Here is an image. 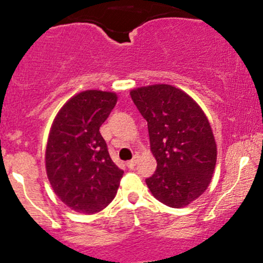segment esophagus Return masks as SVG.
<instances>
[{
	"mask_svg": "<svg viewBox=\"0 0 263 263\" xmlns=\"http://www.w3.org/2000/svg\"><path fill=\"white\" fill-rule=\"evenodd\" d=\"M137 161H138V156L135 155L134 158H132L131 161H128V162H127V167H129V168H134V167L136 166Z\"/></svg>",
	"mask_w": 263,
	"mask_h": 263,
	"instance_id": "obj_1",
	"label": "esophagus"
}]
</instances>
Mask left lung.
<instances>
[{"label": "left lung", "mask_w": 263, "mask_h": 263, "mask_svg": "<svg viewBox=\"0 0 263 263\" xmlns=\"http://www.w3.org/2000/svg\"><path fill=\"white\" fill-rule=\"evenodd\" d=\"M147 121L157 168L146 178L149 191L174 209L206 191L217 160L215 137L202 108L180 88L152 85L129 92Z\"/></svg>", "instance_id": "8db88e82"}]
</instances>
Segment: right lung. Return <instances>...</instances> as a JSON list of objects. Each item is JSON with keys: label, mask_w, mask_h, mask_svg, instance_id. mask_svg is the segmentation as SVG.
Returning <instances> with one entry per match:
<instances>
[{"label": "right lung", "mask_w": 263, "mask_h": 263, "mask_svg": "<svg viewBox=\"0 0 263 263\" xmlns=\"http://www.w3.org/2000/svg\"><path fill=\"white\" fill-rule=\"evenodd\" d=\"M116 102L114 92L83 91L63 105L52 123L46 172L54 193L76 212L102 211L117 193L123 171L100 134Z\"/></svg>", "instance_id": "obj_1"}]
</instances>
